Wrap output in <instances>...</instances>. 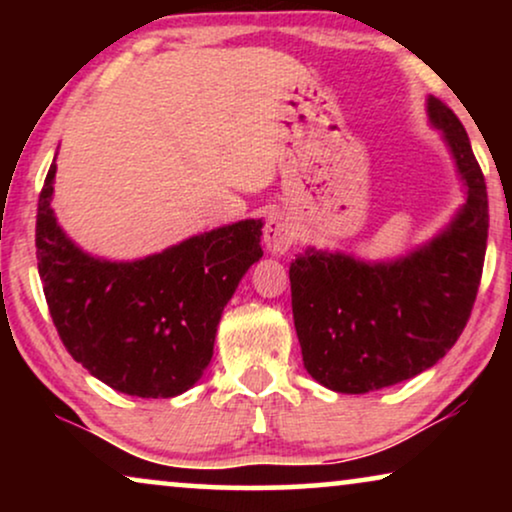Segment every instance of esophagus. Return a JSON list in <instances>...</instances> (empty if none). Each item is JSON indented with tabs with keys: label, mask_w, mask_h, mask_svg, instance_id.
Returning <instances> with one entry per match:
<instances>
[{
	"label": "esophagus",
	"mask_w": 512,
	"mask_h": 512,
	"mask_svg": "<svg viewBox=\"0 0 512 512\" xmlns=\"http://www.w3.org/2000/svg\"><path fill=\"white\" fill-rule=\"evenodd\" d=\"M263 240L268 244L272 254H284V251H289L291 244L298 240L296 226H293L284 214H272L270 219L265 221Z\"/></svg>",
	"instance_id": "esophagus-1"
}]
</instances>
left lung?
Wrapping results in <instances>:
<instances>
[{"instance_id": "obj_1", "label": "left lung", "mask_w": 512, "mask_h": 512, "mask_svg": "<svg viewBox=\"0 0 512 512\" xmlns=\"http://www.w3.org/2000/svg\"><path fill=\"white\" fill-rule=\"evenodd\" d=\"M466 205L429 244L389 263L307 249L291 263V307L303 363L338 394H368L431 368L459 340L482 277L487 184L457 114L429 97Z\"/></svg>"}]
</instances>
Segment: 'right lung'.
Wrapping results in <instances>:
<instances>
[{"label":"right lung","mask_w":512,"mask_h":512,"mask_svg":"<svg viewBox=\"0 0 512 512\" xmlns=\"http://www.w3.org/2000/svg\"><path fill=\"white\" fill-rule=\"evenodd\" d=\"M55 160L37 209V261L67 352L111 389L172 398L200 380L223 307L263 256L261 221L247 219L132 263L88 256L55 221Z\"/></svg>","instance_id":"1"}]
</instances>
